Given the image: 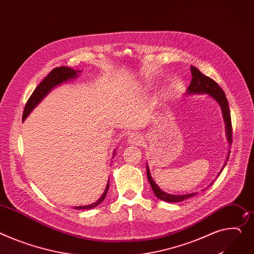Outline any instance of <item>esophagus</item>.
<instances>
[{
  "label": "esophagus",
  "mask_w": 254,
  "mask_h": 254,
  "mask_svg": "<svg viewBox=\"0 0 254 254\" xmlns=\"http://www.w3.org/2000/svg\"><path fill=\"white\" fill-rule=\"evenodd\" d=\"M127 142L132 145H139L143 142V137L139 133H132L128 137Z\"/></svg>",
  "instance_id": "1"
}]
</instances>
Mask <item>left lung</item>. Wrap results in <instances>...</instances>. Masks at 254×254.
Masks as SVG:
<instances>
[{"instance_id": "obj_1", "label": "left lung", "mask_w": 254, "mask_h": 254, "mask_svg": "<svg viewBox=\"0 0 254 254\" xmlns=\"http://www.w3.org/2000/svg\"><path fill=\"white\" fill-rule=\"evenodd\" d=\"M191 70V75H192V79H191V83L189 84L186 94H207L209 97L213 101H216L221 110H222V114H223V119L225 122V128H226V136H227V140L229 142V144H232V123H231V115H230V109H229V104H228V100L226 99V94L223 91V89L218 85L217 82H214L212 79H210L209 77L205 76L204 74H202L196 67L191 66L190 67ZM229 159V154L227 155L226 159V163L224 164L223 168L221 169L219 175L221 174V172L223 171V169L225 168L227 162ZM146 174H147V179L149 181V184L152 188L153 193L155 194V196L158 198H160L161 200H164L166 202H180L183 201L185 199H188L194 195L198 194L199 192H193V193H189V194H170L165 192L164 190H162L157 184H155L154 180L152 179L151 175H150V171L148 166L146 165ZM213 183V181L207 186L209 187L211 184ZM203 191V190H201Z\"/></svg>"}]
</instances>
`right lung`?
<instances>
[{
    "label": "right lung",
    "instance_id": "obj_1",
    "mask_svg": "<svg viewBox=\"0 0 254 254\" xmlns=\"http://www.w3.org/2000/svg\"><path fill=\"white\" fill-rule=\"evenodd\" d=\"M79 73H81V70H74L70 67H65V66L58 67V68H55L54 70H52L49 73V75L45 78V79L40 84H38V86L34 89L32 94L30 95V97H29L26 105H25V108H24L22 120L24 121L27 118L28 115L31 113V111L45 99L46 95L52 89H54L56 86L61 85V84L65 83L69 80L75 79V78L79 76V75H78ZM115 152H116V150L114 151L113 155L116 154ZM109 182H110V180L108 181V184L106 186V189H105L103 195L95 202H93L91 204H88V205L74 206V209H90V208H93V207L99 205L106 198V195H107L109 187H110Z\"/></svg>",
    "mask_w": 254,
    "mask_h": 254
}]
</instances>
